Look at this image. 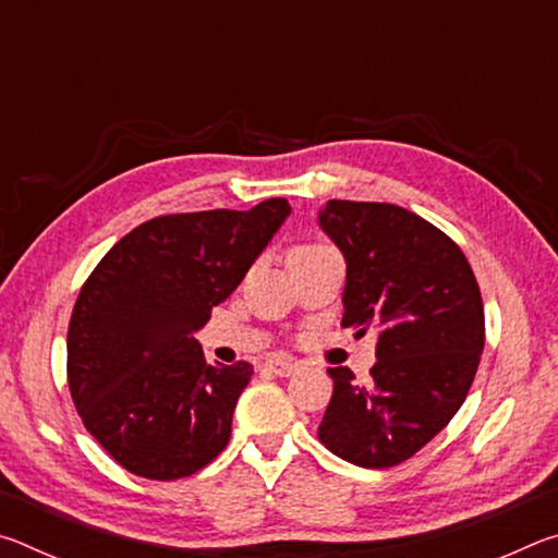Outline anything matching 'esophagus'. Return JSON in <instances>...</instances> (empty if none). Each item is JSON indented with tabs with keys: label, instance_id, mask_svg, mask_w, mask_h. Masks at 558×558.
Segmentation results:
<instances>
[{
	"label": "esophagus",
	"instance_id": "esophagus-1",
	"mask_svg": "<svg viewBox=\"0 0 558 558\" xmlns=\"http://www.w3.org/2000/svg\"><path fill=\"white\" fill-rule=\"evenodd\" d=\"M266 369L276 376H292L298 372V364L290 362V359H270V362H266Z\"/></svg>",
	"mask_w": 558,
	"mask_h": 558
}]
</instances>
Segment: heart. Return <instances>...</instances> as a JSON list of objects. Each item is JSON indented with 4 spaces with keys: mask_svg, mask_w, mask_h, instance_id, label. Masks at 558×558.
I'll return each instance as SVG.
<instances>
[{
    "mask_svg": "<svg viewBox=\"0 0 558 558\" xmlns=\"http://www.w3.org/2000/svg\"><path fill=\"white\" fill-rule=\"evenodd\" d=\"M323 243H305V245H298V248H292V253L295 251H310V248H319Z\"/></svg>",
    "mask_w": 558,
    "mask_h": 558,
    "instance_id": "heart-1",
    "label": "heart"
}]
</instances>
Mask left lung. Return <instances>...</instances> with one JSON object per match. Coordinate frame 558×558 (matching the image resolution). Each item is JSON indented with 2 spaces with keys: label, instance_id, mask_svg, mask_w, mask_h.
<instances>
[{
  "label": "left lung",
  "instance_id": "obj_1",
  "mask_svg": "<svg viewBox=\"0 0 558 558\" xmlns=\"http://www.w3.org/2000/svg\"><path fill=\"white\" fill-rule=\"evenodd\" d=\"M319 226L347 260L344 327L376 329L372 384L347 366L319 423L323 446L359 468H393L448 426L485 347L480 286L460 245L403 206L332 199Z\"/></svg>",
  "mask_w": 558,
  "mask_h": 558
}]
</instances>
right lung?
<instances>
[{"mask_svg":"<svg viewBox=\"0 0 558 558\" xmlns=\"http://www.w3.org/2000/svg\"><path fill=\"white\" fill-rule=\"evenodd\" d=\"M290 214H167L112 245L83 282L69 325V389L83 426L132 475L179 480L229 446L253 364H206L194 332L239 288Z\"/></svg>","mask_w":558,"mask_h":558,"instance_id":"1","label":"right lung"}]
</instances>
